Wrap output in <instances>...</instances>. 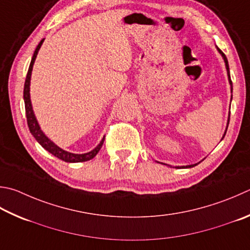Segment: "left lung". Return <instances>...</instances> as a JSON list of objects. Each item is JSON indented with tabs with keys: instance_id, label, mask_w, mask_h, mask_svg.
<instances>
[{
	"instance_id": "left-lung-1",
	"label": "left lung",
	"mask_w": 250,
	"mask_h": 250,
	"mask_svg": "<svg viewBox=\"0 0 250 250\" xmlns=\"http://www.w3.org/2000/svg\"><path fill=\"white\" fill-rule=\"evenodd\" d=\"M216 49H217V51H219V53L221 54L222 56V58H223V60H224V62H225V67H226V71H228V76H229V85H230V93L233 92V84H232V81H230V75H229V62H228V59H226V57H225V54L221 51V50L216 47ZM232 97L233 96H230V102H232ZM229 120H228V125H226V129H225V132H224V134H223V137H222V139H221V141L224 139V137H225V133H226V130H228V126H229ZM157 162V161H156ZM157 163H161V162H157ZM200 163V162H199ZM199 163H197V164H192V165H187V166H175V168H190V167H193V166H196V165H198ZM161 164H163V165H166V166H169V167H172L171 165H167V164H165V163H161Z\"/></svg>"
}]
</instances>
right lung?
<instances>
[{
	"label": "right lung",
	"mask_w": 250,
	"mask_h": 250,
	"mask_svg": "<svg viewBox=\"0 0 250 250\" xmlns=\"http://www.w3.org/2000/svg\"><path fill=\"white\" fill-rule=\"evenodd\" d=\"M42 39V42H39V44L36 48L34 56L31 58V62L29 65L28 72H27V76H26V81H25V86H24V103H25V110H26V117H27V124H28V128L30 133L34 135V138L37 140V142L42 145V146L47 149L49 153H51L52 155H54L60 160L64 161L66 163H80V162H86L89 161L96 156V154L99 152V149L103 146L104 140H105V137L102 139L101 142L97 145L96 147L92 149L90 152L84 153V154H75V153H71L67 152L65 149H63L61 147H59L58 145L52 142L46 134L43 133V131L40 128V125L37 121V118L35 116V112L33 109V105H31V101H30V79H31V72H33V66L36 58H37V54L40 47L43 42Z\"/></svg>",
	"instance_id": "obj_1"
}]
</instances>
